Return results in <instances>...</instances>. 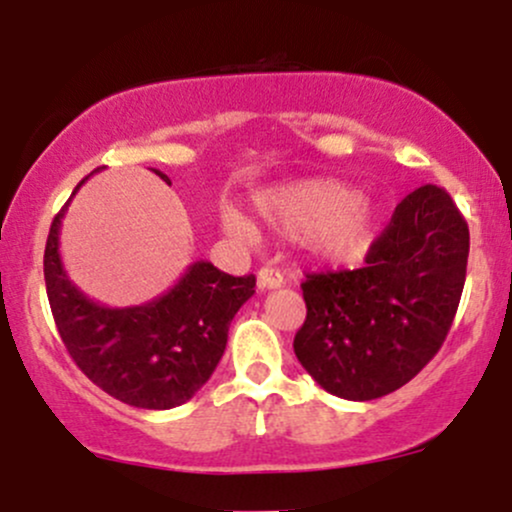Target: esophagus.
<instances>
[{"label":"esophagus","mask_w":512,"mask_h":512,"mask_svg":"<svg viewBox=\"0 0 512 512\" xmlns=\"http://www.w3.org/2000/svg\"><path fill=\"white\" fill-rule=\"evenodd\" d=\"M257 286H260L262 291L279 289V286H284V274L274 267H262L260 272H257Z\"/></svg>","instance_id":"esophagus-1"}]
</instances>
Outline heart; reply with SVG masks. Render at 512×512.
I'll return each mask as SVG.
<instances>
[{"label": "heart", "mask_w": 512, "mask_h": 512, "mask_svg": "<svg viewBox=\"0 0 512 512\" xmlns=\"http://www.w3.org/2000/svg\"><path fill=\"white\" fill-rule=\"evenodd\" d=\"M255 207L269 226L291 238H313L315 250L332 264H354L368 255L378 233V207L344 182L313 178L272 187L255 197ZM223 226L233 236L250 238L252 228L238 214Z\"/></svg>", "instance_id": "obj_1"}]
</instances>
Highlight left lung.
Listing matches in <instances>:
<instances>
[{"label": "left lung", "mask_w": 512, "mask_h": 512, "mask_svg": "<svg viewBox=\"0 0 512 512\" xmlns=\"http://www.w3.org/2000/svg\"><path fill=\"white\" fill-rule=\"evenodd\" d=\"M469 228L443 187L397 204L366 267L305 274L301 366L330 395L368 402L407 385L438 354L464 289Z\"/></svg>", "instance_id": "left-lung-1"}]
</instances>
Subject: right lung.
Listing matches in <instances>:
<instances>
[{"label": "right lung", "mask_w": 512, "mask_h": 512, "mask_svg": "<svg viewBox=\"0 0 512 512\" xmlns=\"http://www.w3.org/2000/svg\"><path fill=\"white\" fill-rule=\"evenodd\" d=\"M156 175L168 182L161 170ZM69 202L52 221L43 260L50 310L69 356L88 380L129 407H180L219 366L231 320L255 293V276L195 262L154 301L108 308L84 296L64 272L60 228Z\"/></svg>", "instance_id": "right-lung-1"}]
</instances>
